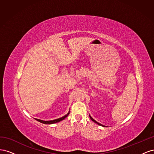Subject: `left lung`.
Here are the masks:
<instances>
[{
    "label": "left lung",
    "mask_w": 154,
    "mask_h": 154,
    "mask_svg": "<svg viewBox=\"0 0 154 154\" xmlns=\"http://www.w3.org/2000/svg\"><path fill=\"white\" fill-rule=\"evenodd\" d=\"M89 117H90V118H91V119L92 121V122H94V123H97V125H100V126H102V127H105V126H104V125H101V124H100V123H99L98 122H96V120H94V119H93L92 117H91V116L89 115Z\"/></svg>",
    "instance_id": "8db88e82"
}]
</instances>
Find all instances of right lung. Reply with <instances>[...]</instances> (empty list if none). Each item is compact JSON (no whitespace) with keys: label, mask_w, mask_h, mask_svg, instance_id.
<instances>
[{"label":"right lung","mask_w":154,"mask_h":154,"mask_svg":"<svg viewBox=\"0 0 154 154\" xmlns=\"http://www.w3.org/2000/svg\"><path fill=\"white\" fill-rule=\"evenodd\" d=\"M69 114V112L67 113V114H66V116H63V117L57 119H54V120H51V121H43V120H41V119H35L36 121H38V122L42 123H44V124H46V125H50V124H53V123H58L61 122V121L63 120L65 118H67L68 115Z\"/></svg>","instance_id":"1"}]
</instances>
